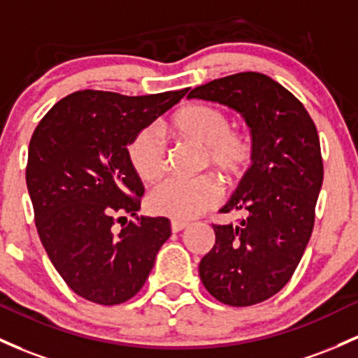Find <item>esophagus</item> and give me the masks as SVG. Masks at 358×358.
I'll return each instance as SVG.
<instances>
[{
	"label": "esophagus",
	"mask_w": 358,
	"mask_h": 358,
	"mask_svg": "<svg viewBox=\"0 0 358 358\" xmlns=\"http://www.w3.org/2000/svg\"><path fill=\"white\" fill-rule=\"evenodd\" d=\"M185 227H188V222H185V221H171V231H173V233L183 231Z\"/></svg>",
	"instance_id": "esophagus-1"
}]
</instances>
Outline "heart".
<instances>
[{
	"label": "heart",
	"mask_w": 358,
	"mask_h": 358,
	"mask_svg": "<svg viewBox=\"0 0 358 358\" xmlns=\"http://www.w3.org/2000/svg\"><path fill=\"white\" fill-rule=\"evenodd\" d=\"M176 137L203 149L202 166L212 168L224 183H234L253 161V143L245 132L234 131L222 108L207 103L185 105L171 117ZM131 168L143 182L155 183L168 168L166 144L158 129H144L127 146ZM219 200V187L209 175L199 178H170L149 195V209L176 221L197 217Z\"/></svg>",
	"instance_id": "1"
}]
</instances>
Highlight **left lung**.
Listing matches in <instances>:
<instances>
[{
	"label": "left lung",
	"instance_id": "left-lung-1",
	"mask_svg": "<svg viewBox=\"0 0 358 358\" xmlns=\"http://www.w3.org/2000/svg\"><path fill=\"white\" fill-rule=\"evenodd\" d=\"M188 98L236 110L251 129L253 161L221 209L248 215L238 226H212L215 245L199 275L224 304H258L290 280L311 238L323 185L316 125L289 90L253 71L197 86Z\"/></svg>",
	"mask_w": 358,
	"mask_h": 358
}]
</instances>
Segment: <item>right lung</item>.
Returning <instances> with one entry per match:
<instances>
[{
	"mask_svg": "<svg viewBox=\"0 0 358 358\" xmlns=\"http://www.w3.org/2000/svg\"><path fill=\"white\" fill-rule=\"evenodd\" d=\"M188 90L146 96L83 90L57 101L34 131L27 188L37 233L59 275L86 301L115 306L134 297L171 236L166 217L137 215L144 187L127 146ZM120 220L128 226L117 231Z\"/></svg>",
	"mask_w": 358,
	"mask_h": 358,
	"instance_id": "1",
	"label": "right lung"
}]
</instances>
